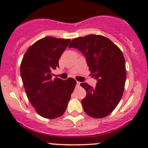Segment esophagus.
<instances>
[{
	"label": "esophagus",
	"instance_id": "34e87169",
	"mask_svg": "<svg viewBox=\"0 0 148 148\" xmlns=\"http://www.w3.org/2000/svg\"><path fill=\"white\" fill-rule=\"evenodd\" d=\"M80 82H77V86H80Z\"/></svg>",
	"mask_w": 148,
	"mask_h": 148
}]
</instances>
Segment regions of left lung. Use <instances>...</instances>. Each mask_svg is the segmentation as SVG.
I'll return each instance as SVG.
<instances>
[{"mask_svg": "<svg viewBox=\"0 0 148 148\" xmlns=\"http://www.w3.org/2000/svg\"><path fill=\"white\" fill-rule=\"evenodd\" d=\"M71 47L85 56L90 75L97 80L95 87L86 82L80 84L87 92L82 100L84 111L92 118H104L116 107L124 91L126 72L123 53L110 39L97 34L73 39L68 48Z\"/></svg>", "mask_w": 148, "mask_h": 148, "instance_id": "left-lung-1", "label": "left lung"}]
</instances>
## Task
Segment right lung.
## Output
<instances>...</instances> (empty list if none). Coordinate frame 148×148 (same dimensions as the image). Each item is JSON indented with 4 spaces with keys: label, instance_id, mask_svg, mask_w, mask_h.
Returning <instances> with one entry per match:
<instances>
[{
    "label": "right lung",
    "instance_id": "1",
    "mask_svg": "<svg viewBox=\"0 0 148 148\" xmlns=\"http://www.w3.org/2000/svg\"><path fill=\"white\" fill-rule=\"evenodd\" d=\"M70 39L46 36L28 48L20 64V74L30 103L44 118L52 119L64 114L76 81L52 79Z\"/></svg>",
    "mask_w": 148,
    "mask_h": 148
}]
</instances>
